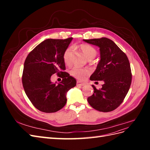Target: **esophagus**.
Instances as JSON below:
<instances>
[{"label":"esophagus","instance_id":"34e87169","mask_svg":"<svg viewBox=\"0 0 150 150\" xmlns=\"http://www.w3.org/2000/svg\"><path fill=\"white\" fill-rule=\"evenodd\" d=\"M84 85H85L84 83H80V82H79V81H78V82H77V86H83Z\"/></svg>","mask_w":150,"mask_h":150}]
</instances>
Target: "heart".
<instances>
[{
  "label": "heart",
  "instance_id": "b5f03b06",
  "mask_svg": "<svg viewBox=\"0 0 150 150\" xmlns=\"http://www.w3.org/2000/svg\"><path fill=\"white\" fill-rule=\"evenodd\" d=\"M78 47L84 56L88 59H92L96 57L97 54L96 49L92 46H91V45L87 44H81L79 45ZM72 52H73V49L71 47L67 48L64 51V54H63V60H64L66 64H71ZM70 73L76 79L82 81L89 74L90 71L88 69H86V68L75 66L70 71Z\"/></svg>",
  "mask_w": 150,
  "mask_h": 150
}]
</instances>
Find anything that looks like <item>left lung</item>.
Returning <instances> with one entry per match:
<instances>
[{
    "instance_id": "left-lung-1",
    "label": "left lung",
    "mask_w": 150,
    "mask_h": 150,
    "mask_svg": "<svg viewBox=\"0 0 150 150\" xmlns=\"http://www.w3.org/2000/svg\"><path fill=\"white\" fill-rule=\"evenodd\" d=\"M99 47L101 60L96 71L91 76V81H103L102 88L88 98L90 106L101 112L115 110L123 101L129 89L132 74L128 57L110 39H83Z\"/></svg>"
}]
</instances>
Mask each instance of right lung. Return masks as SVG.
Listing matches in <instances>:
<instances>
[{"mask_svg": "<svg viewBox=\"0 0 150 150\" xmlns=\"http://www.w3.org/2000/svg\"><path fill=\"white\" fill-rule=\"evenodd\" d=\"M72 38L48 39L38 45L27 56L22 81L25 93L34 106L44 112H55L65 106L66 93L76 85V80L65 72L63 54ZM54 74L63 78L51 82Z\"/></svg>", "mask_w": 150, "mask_h": 150, "instance_id": "add662e5", "label": "right lung"}]
</instances>
